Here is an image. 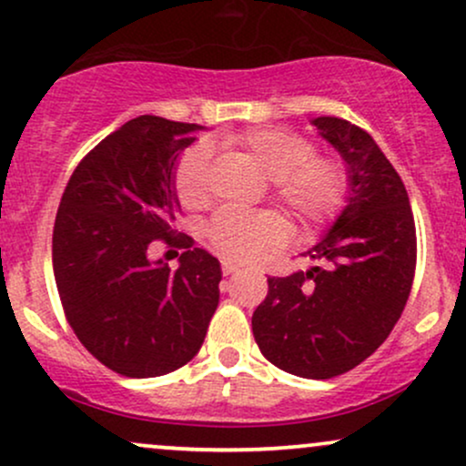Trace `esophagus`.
<instances>
[{"instance_id": "1", "label": "esophagus", "mask_w": 466, "mask_h": 466, "mask_svg": "<svg viewBox=\"0 0 466 466\" xmlns=\"http://www.w3.org/2000/svg\"><path fill=\"white\" fill-rule=\"evenodd\" d=\"M222 272H224V277L233 275V272H238V266L231 264V261H222Z\"/></svg>"}]
</instances>
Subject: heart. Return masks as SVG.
Listing matches in <instances>:
<instances>
[{
    "mask_svg": "<svg viewBox=\"0 0 466 466\" xmlns=\"http://www.w3.org/2000/svg\"><path fill=\"white\" fill-rule=\"evenodd\" d=\"M227 146L238 150L264 177L270 178L272 196L303 227H319L340 211L347 194V172L336 158L314 155L309 139L283 128H248L227 137ZM209 150L194 146L178 158L174 169V191L180 205L198 209L209 198L207 189ZM288 238L281 216L272 211H220L207 227V239L222 259L248 264L268 250L279 248Z\"/></svg>",
    "mask_w": 466,
    "mask_h": 466,
    "instance_id": "b5f03b06",
    "label": "heart"
}]
</instances>
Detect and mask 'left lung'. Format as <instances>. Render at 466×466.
Instances as JSON below:
<instances>
[{
	"instance_id": "obj_1",
	"label": "left lung",
	"mask_w": 466,
	"mask_h": 466,
	"mask_svg": "<svg viewBox=\"0 0 466 466\" xmlns=\"http://www.w3.org/2000/svg\"><path fill=\"white\" fill-rule=\"evenodd\" d=\"M311 124L347 163V207L308 250L319 266L268 277L253 336L277 369L331 380L373 355L401 319L417 268V228L406 185L373 137L340 117Z\"/></svg>"
}]
</instances>
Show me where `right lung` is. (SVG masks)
<instances>
[{
  "mask_svg": "<svg viewBox=\"0 0 466 466\" xmlns=\"http://www.w3.org/2000/svg\"><path fill=\"white\" fill-rule=\"evenodd\" d=\"M198 128L130 119L82 158L60 198L52 238L60 303L82 347L124 377L187 364L220 300V261L174 228V163ZM157 238L186 248L177 271L147 257Z\"/></svg>",
  "mask_w": 466,
  "mask_h": 466,
  "instance_id": "1",
  "label": "right lung"
}]
</instances>
